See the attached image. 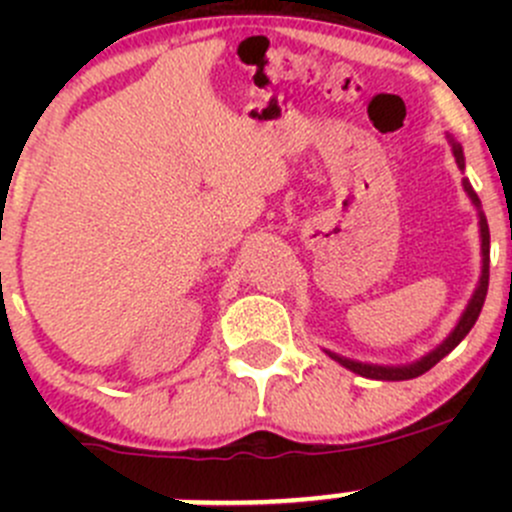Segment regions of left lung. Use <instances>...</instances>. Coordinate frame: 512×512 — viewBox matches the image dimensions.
<instances>
[{
	"mask_svg": "<svg viewBox=\"0 0 512 512\" xmlns=\"http://www.w3.org/2000/svg\"><path fill=\"white\" fill-rule=\"evenodd\" d=\"M453 156H456V163L463 168V151L458 143H453ZM466 190L468 195H471V200L476 205H480L478 195L473 193V188L466 183ZM480 237H483V275H480V285L476 289V294H473L471 304H468V309L463 312L461 322H458V327L453 329L451 337L446 339V342L441 344V347L436 349V352H431L428 356H423L421 361H416V364H409V366H371V364H359V361H349V359H342V356L337 354H329L332 359H337L339 364L347 366L349 371H354V374L359 376H366V379H381V381H404V379H416V376L426 374L431 366H436L438 361L443 359L446 354H451L453 349L461 344V339L466 337L468 332L473 329V324H476L480 309H483V302H485V294H488V262H490V232H488V223H485V215L480 213Z\"/></svg>",
	"mask_w": 512,
	"mask_h": 512,
	"instance_id": "8db88e82",
	"label": "left lung"
}]
</instances>
